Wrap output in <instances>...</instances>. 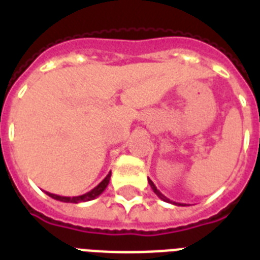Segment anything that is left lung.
<instances>
[{
	"label": "left lung",
	"mask_w": 260,
	"mask_h": 260,
	"mask_svg": "<svg viewBox=\"0 0 260 260\" xmlns=\"http://www.w3.org/2000/svg\"><path fill=\"white\" fill-rule=\"evenodd\" d=\"M148 183H150V186H151V189L154 190V193H155V194H156V196H158V197H159V198H160V200H163V201H165V202H170V204H173V205H178V206H179V205H185V204H179V202L171 201L170 198H167V197H166V196H163V194H162V193H160V191H159V190H158V189H156V186H155V185H154V182L151 181V179H148Z\"/></svg>",
	"instance_id": "obj_1"
}]
</instances>
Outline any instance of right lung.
<instances>
[{"mask_svg": "<svg viewBox=\"0 0 260 260\" xmlns=\"http://www.w3.org/2000/svg\"><path fill=\"white\" fill-rule=\"evenodd\" d=\"M110 175H112V173L109 171V174L106 175L104 179H102L100 183H98L94 189H91L90 191H87V193L82 194V196H77V197H63V196H58V194H52V193H48V191H46L48 196H50L51 198H54V200H58V201H62V202H73V204H78V202H86V201H91V200H94V198H97L100 194L104 193V190L106 189V186H108V183H109L110 181Z\"/></svg>", "mask_w": 260, "mask_h": 260, "instance_id": "obj_1", "label": "right lung"}]
</instances>
